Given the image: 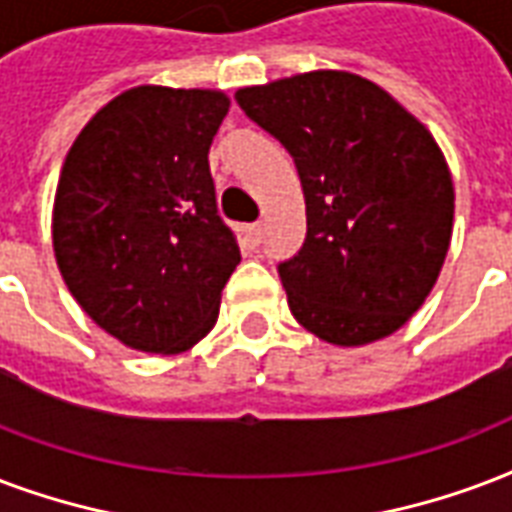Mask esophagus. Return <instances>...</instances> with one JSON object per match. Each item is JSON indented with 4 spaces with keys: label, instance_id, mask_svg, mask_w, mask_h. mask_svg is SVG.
I'll list each match as a JSON object with an SVG mask.
<instances>
[{
    "label": "esophagus",
    "instance_id": "1",
    "mask_svg": "<svg viewBox=\"0 0 512 512\" xmlns=\"http://www.w3.org/2000/svg\"><path fill=\"white\" fill-rule=\"evenodd\" d=\"M247 239H249V244H252V247H260V244H263V225H260V222L249 225Z\"/></svg>",
    "mask_w": 512,
    "mask_h": 512
}]
</instances>
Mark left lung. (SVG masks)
<instances>
[{"instance_id":"8db88e82","label":"left lung","mask_w":512,"mask_h":512,"mask_svg":"<svg viewBox=\"0 0 512 512\" xmlns=\"http://www.w3.org/2000/svg\"><path fill=\"white\" fill-rule=\"evenodd\" d=\"M236 101L290 152L306 198L303 247L279 263L292 317L335 346L395 333L451 244L454 182L438 142L349 72L252 85Z\"/></svg>"}]
</instances>
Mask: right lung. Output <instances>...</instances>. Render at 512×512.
Returning <instances> with one entry per match:
<instances>
[{
    "label": "right lung",
    "instance_id": "1",
    "mask_svg": "<svg viewBox=\"0 0 512 512\" xmlns=\"http://www.w3.org/2000/svg\"><path fill=\"white\" fill-rule=\"evenodd\" d=\"M228 107L220 91L139 85L99 109L66 155L58 268L85 314L131 349L179 354L217 322L241 260L209 171Z\"/></svg>",
    "mask_w": 512,
    "mask_h": 512
}]
</instances>
